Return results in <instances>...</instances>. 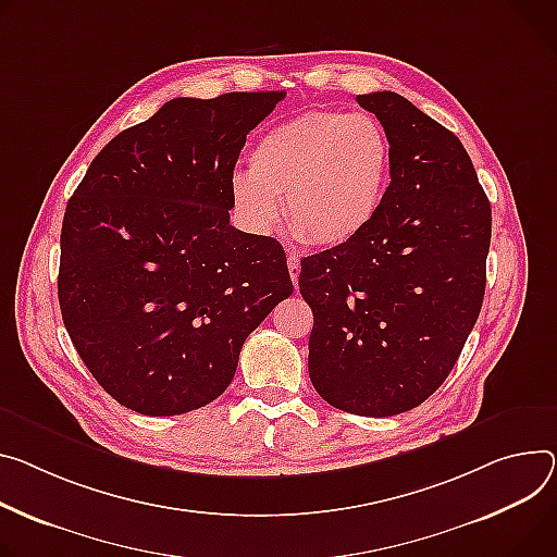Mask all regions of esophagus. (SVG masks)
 <instances>
[{"label": "esophagus", "instance_id": "obj_1", "mask_svg": "<svg viewBox=\"0 0 557 557\" xmlns=\"http://www.w3.org/2000/svg\"><path fill=\"white\" fill-rule=\"evenodd\" d=\"M288 273H290L293 284L297 286V282H299V258L295 256V252H290V256H288Z\"/></svg>", "mask_w": 557, "mask_h": 557}]
</instances>
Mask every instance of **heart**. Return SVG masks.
<instances>
[{
  "label": "heart",
  "instance_id": "heart-1",
  "mask_svg": "<svg viewBox=\"0 0 557 557\" xmlns=\"http://www.w3.org/2000/svg\"><path fill=\"white\" fill-rule=\"evenodd\" d=\"M393 175V141L371 115L315 109L264 131L250 171L231 180L233 199L256 231H271L282 208L307 246H342L377 218Z\"/></svg>",
  "mask_w": 557,
  "mask_h": 557
}]
</instances>
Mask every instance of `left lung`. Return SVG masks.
Here are the masks:
<instances>
[{"label":"left lung","mask_w":557,"mask_h":557,"mask_svg":"<svg viewBox=\"0 0 557 557\" xmlns=\"http://www.w3.org/2000/svg\"><path fill=\"white\" fill-rule=\"evenodd\" d=\"M393 141L373 224L301 260L309 375L331 407L388 418L431 397L482 309L491 205L462 141L397 92L358 95Z\"/></svg>","instance_id":"obj_1"}]
</instances>
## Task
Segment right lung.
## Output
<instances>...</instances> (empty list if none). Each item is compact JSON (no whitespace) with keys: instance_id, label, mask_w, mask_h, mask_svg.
Listing matches in <instances>:
<instances>
[{"instance_id":"1","label":"right lung","mask_w":557,"mask_h":557,"mask_svg":"<svg viewBox=\"0 0 557 557\" xmlns=\"http://www.w3.org/2000/svg\"><path fill=\"white\" fill-rule=\"evenodd\" d=\"M284 95L171 99L99 150L69 199L64 326L97 384L135 413L220 397L246 337L293 293L280 242L228 222L246 135Z\"/></svg>"}]
</instances>
